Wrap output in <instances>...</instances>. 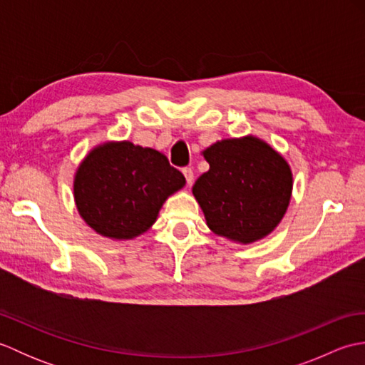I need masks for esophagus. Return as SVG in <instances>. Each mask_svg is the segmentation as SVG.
I'll list each match as a JSON object with an SVG mask.
<instances>
[{"mask_svg":"<svg viewBox=\"0 0 365 365\" xmlns=\"http://www.w3.org/2000/svg\"><path fill=\"white\" fill-rule=\"evenodd\" d=\"M182 173L185 175V178H187V183L191 185L192 182H195V173H192L191 168H183Z\"/></svg>","mask_w":365,"mask_h":365,"instance_id":"34e87169","label":"esophagus"}]
</instances>
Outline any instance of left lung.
Wrapping results in <instances>:
<instances>
[{
  "mask_svg": "<svg viewBox=\"0 0 365 365\" xmlns=\"http://www.w3.org/2000/svg\"><path fill=\"white\" fill-rule=\"evenodd\" d=\"M210 169L192 195L216 235L237 243L267 237L281 222L290 202V166L273 147L254 136L222 139L204 150Z\"/></svg>",
  "mask_w": 365,
  "mask_h": 365,
  "instance_id": "1",
  "label": "left lung"
}]
</instances>
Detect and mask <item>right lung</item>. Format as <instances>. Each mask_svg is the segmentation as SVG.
<instances>
[{"label": "right lung", "mask_w": 365, "mask_h": 365, "mask_svg": "<svg viewBox=\"0 0 365 365\" xmlns=\"http://www.w3.org/2000/svg\"><path fill=\"white\" fill-rule=\"evenodd\" d=\"M185 177L158 150L128 141L91 150L75 175L81 218L97 234L130 240L155 222L163 202L183 188Z\"/></svg>", "instance_id": "right-lung-1"}]
</instances>
